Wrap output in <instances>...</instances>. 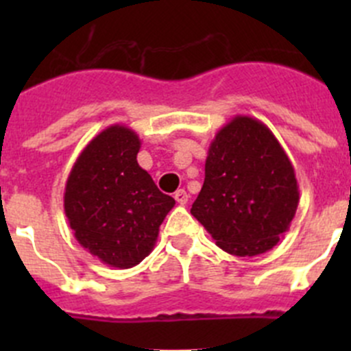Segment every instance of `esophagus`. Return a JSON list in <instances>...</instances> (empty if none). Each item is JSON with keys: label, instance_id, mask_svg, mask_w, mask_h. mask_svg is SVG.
<instances>
[{"label": "esophagus", "instance_id": "34e87169", "mask_svg": "<svg viewBox=\"0 0 351 351\" xmlns=\"http://www.w3.org/2000/svg\"><path fill=\"white\" fill-rule=\"evenodd\" d=\"M173 197H175V200L178 202L180 205H185L186 202H189V193H186L185 190H176L175 195H173Z\"/></svg>", "mask_w": 351, "mask_h": 351}]
</instances>
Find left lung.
Returning <instances> with one entry per match:
<instances>
[{
	"label": "left lung",
	"instance_id": "8db88e82",
	"mask_svg": "<svg viewBox=\"0 0 351 351\" xmlns=\"http://www.w3.org/2000/svg\"><path fill=\"white\" fill-rule=\"evenodd\" d=\"M299 205L295 171L260 120L236 115L208 146L193 217L236 256L267 253L289 231Z\"/></svg>",
	"mask_w": 351,
	"mask_h": 351
}]
</instances>
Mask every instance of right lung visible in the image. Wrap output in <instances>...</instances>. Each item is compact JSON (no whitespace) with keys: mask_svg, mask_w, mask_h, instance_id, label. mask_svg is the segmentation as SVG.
Masks as SVG:
<instances>
[{"mask_svg":"<svg viewBox=\"0 0 351 351\" xmlns=\"http://www.w3.org/2000/svg\"><path fill=\"white\" fill-rule=\"evenodd\" d=\"M141 139L110 125L88 143L71 169L64 212L77 243L113 268H132L153 251L175 198L159 192L137 162Z\"/></svg>","mask_w":351,"mask_h":351,"instance_id":"1","label":"right lung"}]
</instances>
